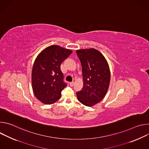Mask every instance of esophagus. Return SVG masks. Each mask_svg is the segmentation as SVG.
Wrapping results in <instances>:
<instances>
[{
    "mask_svg": "<svg viewBox=\"0 0 149 149\" xmlns=\"http://www.w3.org/2000/svg\"><path fill=\"white\" fill-rule=\"evenodd\" d=\"M75 79H74L71 82H70V86L71 87H73V86H74V83H75Z\"/></svg>",
    "mask_w": 149,
    "mask_h": 149,
    "instance_id": "34e87169",
    "label": "esophagus"
}]
</instances>
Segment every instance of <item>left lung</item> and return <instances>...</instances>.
<instances>
[{"label": "left lung", "instance_id": "left-lung-1", "mask_svg": "<svg viewBox=\"0 0 149 149\" xmlns=\"http://www.w3.org/2000/svg\"><path fill=\"white\" fill-rule=\"evenodd\" d=\"M76 52L81 61L84 82L77 96L82 104L91 107L107 94L110 81L109 66L105 57L95 49H79Z\"/></svg>", "mask_w": 149, "mask_h": 149}]
</instances>
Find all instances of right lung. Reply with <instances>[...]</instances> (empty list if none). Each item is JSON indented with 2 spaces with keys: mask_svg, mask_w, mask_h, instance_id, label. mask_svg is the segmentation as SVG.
<instances>
[{
  "mask_svg": "<svg viewBox=\"0 0 149 149\" xmlns=\"http://www.w3.org/2000/svg\"><path fill=\"white\" fill-rule=\"evenodd\" d=\"M72 51L58 45H51L36 57L32 71V85L35 97L42 103L51 104L61 97L66 86L61 64Z\"/></svg>",
  "mask_w": 149,
  "mask_h": 149,
  "instance_id": "obj_1",
  "label": "right lung"
}]
</instances>
